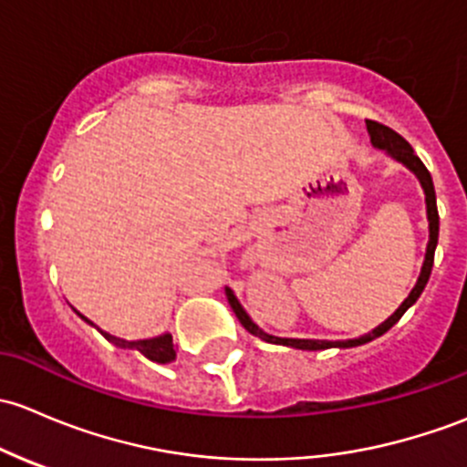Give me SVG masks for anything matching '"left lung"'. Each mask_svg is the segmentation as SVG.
<instances>
[{
	"label": "left lung",
	"mask_w": 467,
	"mask_h": 467,
	"mask_svg": "<svg viewBox=\"0 0 467 467\" xmlns=\"http://www.w3.org/2000/svg\"><path fill=\"white\" fill-rule=\"evenodd\" d=\"M367 128H368V134H371V141L376 148H382V150L391 152L393 157H396L398 161L405 163L407 168H411L413 172L418 175V180H420L422 189H425V202H427V220H430V244H427V254H425V263H422V272L420 276H418V283L416 287L411 290V295L407 296L405 304L398 307L396 312H393L391 317H389L384 324H379L373 333L364 335V337L359 339H350V341H321V339H281V337H272V335H265L263 330H258V326L254 324L252 319L247 317V312L243 310V306L238 304V299L234 296L232 290H227V299L229 304H232V310L235 312V317H238L240 324L244 326V330L252 335H256V337L269 341V344H283V346H292V348H301V350H324V348H333V346H339V348H350V346H359V344H367V341L379 337V335L387 333L389 328H393V326L400 321V317L405 315L410 307L416 304L418 296L422 295V290H425L427 281H430V274H431V265H434V252H436V243H439V209H436V193H434V182H431V175L430 171L425 168V163L418 160V155L413 152V148L410 143L405 141V139L400 137V134L396 132V130L382 126V123L378 121H371L368 119L367 121Z\"/></svg>",
	"instance_id": "obj_1"
}]
</instances>
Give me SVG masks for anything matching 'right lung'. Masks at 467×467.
Returning a JSON list of instances; mask_svg holds the SVG:
<instances>
[{"label": "right lung", "mask_w": 467, "mask_h": 467, "mask_svg": "<svg viewBox=\"0 0 467 467\" xmlns=\"http://www.w3.org/2000/svg\"><path fill=\"white\" fill-rule=\"evenodd\" d=\"M80 315V312H78ZM83 317V315H80ZM85 319V317H83ZM88 324H91L89 319H85ZM103 333V330H100ZM105 339H109L112 344L121 346V348H130V350H139V353L146 355L148 359H152V362H172L175 359V348H172V337L171 335H161V337H155V339H143V341H126V339H119V337H112V335L103 333Z\"/></svg>", "instance_id": "1"}]
</instances>
